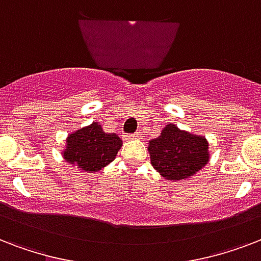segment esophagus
I'll return each instance as SVG.
<instances>
[{
  "instance_id": "esophagus-1",
  "label": "esophagus",
  "mask_w": 261,
  "mask_h": 261,
  "mask_svg": "<svg viewBox=\"0 0 261 261\" xmlns=\"http://www.w3.org/2000/svg\"><path fill=\"white\" fill-rule=\"evenodd\" d=\"M142 138V134L141 133H135V134L127 135V139H141Z\"/></svg>"
}]
</instances>
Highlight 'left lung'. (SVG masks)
I'll list each match as a JSON object with an SVG mask.
<instances>
[{
  "instance_id": "left-lung-1",
  "label": "left lung",
  "mask_w": 261,
  "mask_h": 261,
  "mask_svg": "<svg viewBox=\"0 0 261 261\" xmlns=\"http://www.w3.org/2000/svg\"><path fill=\"white\" fill-rule=\"evenodd\" d=\"M147 151L155 171L167 180H186L210 160L208 141L168 123L159 138L149 141Z\"/></svg>"
}]
</instances>
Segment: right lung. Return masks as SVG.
Returning a JSON list of instances; mask_svg holds the SVG:
<instances>
[{
	"mask_svg": "<svg viewBox=\"0 0 261 261\" xmlns=\"http://www.w3.org/2000/svg\"><path fill=\"white\" fill-rule=\"evenodd\" d=\"M122 145L119 135L106 133L100 123L93 122L67 135L62 157L80 171L94 173L114 161Z\"/></svg>",
	"mask_w": 261,
	"mask_h": 261,
	"instance_id": "1",
	"label": "right lung"
}]
</instances>
